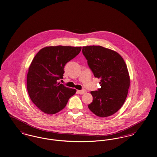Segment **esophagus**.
Instances as JSON below:
<instances>
[{
	"mask_svg": "<svg viewBox=\"0 0 157 157\" xmlns=\"http://www.w3.org/2000/svg\"><path fill=\"white\" fill-rule=\"evenodd\" d=\"M77 93L80 94H84L87 93V91L86 90H77Z\"/></svg>",
	"mask_w": 157,
	"mask_h": 157,
	"instance_id": "1",
	"label": "esophagus"
}]
</instances>
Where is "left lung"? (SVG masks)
<instances>
[{
    "label": "left lung",
    "instance_id": "left-lung-1",
    "mask_svg": "<svg viewBox=\"0 0 157 157\" xmlns=\"http://www.w3.org/2000/svg\"><path fill=\"white\" fill-rule=\"evenodd\" d=\"M82 54L95 77L101 78V88L91 91L90 110L100 117L115 114L123 106L130 87V78L123 57L115 51L100 46H84Z\"/></svg>",
    "mask_w": 157,
    "mask_h": 157
}]
</instances>
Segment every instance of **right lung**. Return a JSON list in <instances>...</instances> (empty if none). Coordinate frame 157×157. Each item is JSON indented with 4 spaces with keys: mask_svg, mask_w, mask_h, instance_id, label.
<instances>
[{
    "mask_svg": "<svg viewBox=\"0 0 157 157\" xmlns=\"http://www.w3.org/2000/svg\"><path fill=\"white\" fill-rule=\"evenodd\" d=\"M82 47L48 46L34 56L28 70L27 89L32 101L42 112L54 114L63 109L76 90L57 80L63 78L66 64L78 55Z\"/></svg>",
    "mask_w": 157,
    "mask_h": 157,
    "instance_id": "right-lung-1",
    "label": "right lung"
}]
</instances>
